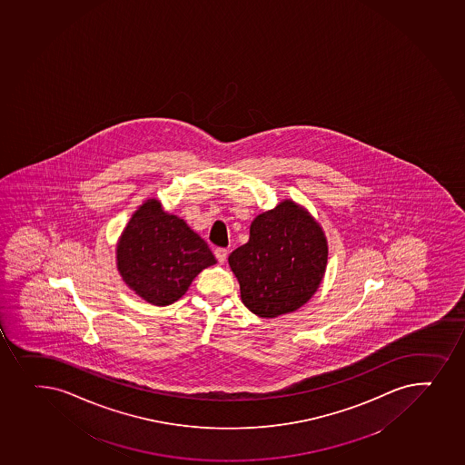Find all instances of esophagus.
I'll list each match as a JSON object with an SVG mask.
<instances>
[{
  "label": "esophagus",
  "instance_id": "34e87169",
  "mask_svg": "<svg viewBox=\"0 0 465 465\" xmlns=\"http://www.w3.org/2000/svg\"><path fill=\"white\" fill-rule=\"evenodd\" d=\"M227 253H229V252H227V249H224V247H216L215 256L220 264H224L225 260H227Z\"/></svg>",
  "mask_w": 465,
  "mask_h": 465
}]
</instances>
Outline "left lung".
<instances>
[{"label": "left lung", "instance_id": "1", "mask_svg": "<svg viewBox=\"0 0 465 465\" xmlns=\"http://www.w3.org/2000/svg\"><path fill=\"white\" fill-rule=\"evenodd\" d=\"M327 241L313 218L292 201L256 216L249 242L233 250L230 269L240 281L241 300L261 318L300 309L320 287Z\"/></svg>", "mask_w": 465, "mask_h": 465}]
</instances>
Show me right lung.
Masks as SVG:
<instances>
[{"mask_svg": "<svg viewBox=\"0 0 465 465\" xmlns=\"http://www.w3.org/2000/svg\"><path fill=\"white\" fill-rule=\"evenodd\" d=\"M116 260L125 284L153 305L180 300L201 270L216 262L207 242L156 200L145 201L134 213Z\"/></svg>", "mask_w": 465, "mask_h": 465, "instance_id": "right-lung-1", "label": "right lung"}]
</instances>
